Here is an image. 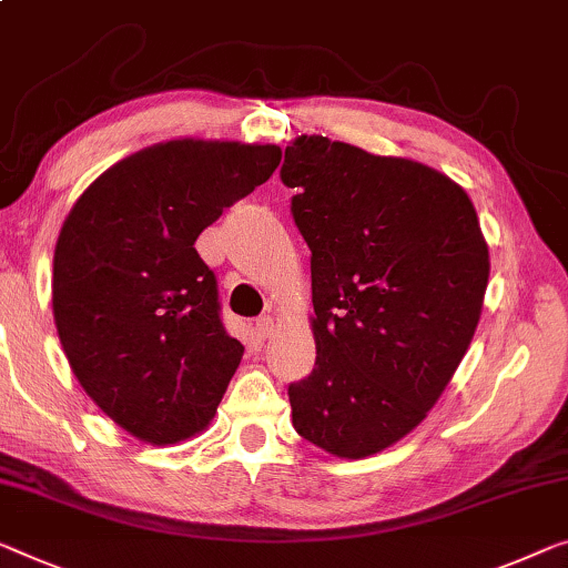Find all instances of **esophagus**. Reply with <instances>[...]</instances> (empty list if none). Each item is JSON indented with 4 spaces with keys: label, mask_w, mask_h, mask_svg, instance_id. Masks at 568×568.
Listing matches in <instances>:
<instances>
[{
    "label": "esophagus",
    "mask_w": 568,
    "mask_h": 568,
    "mask_svg": "<svg viewBox=\"0 0 568 568\" xmlns=\"http://www.w3.org/2000/svg\"><path fill=\"white\" fill-rule=\"evenodd\" d=\"M255 332H257V336H262V338H267L270 334H273V332H275V321H273V316H262V318H257Z\"/></svg>",
    "instance_id": "34e87169"
}]
</instances>
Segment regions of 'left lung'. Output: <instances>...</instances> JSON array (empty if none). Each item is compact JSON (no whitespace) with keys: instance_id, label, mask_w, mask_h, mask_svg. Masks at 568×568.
Here are the masks:
<instances>
[{"instance_id":"left-lung-1","label":"left lung","mask_w":568,"mask_h":568,"mask_svg":"<svg viewBox=\"0 0 568 568\" xmlns=\"http://www.w3.org/2000/svg\"><path fill=\"white\" fill-rule=\"evenodd\" d=\"M311 250L316 367L293 426L342 459L408 436L479 324L489 252L467 191L405 158L301 134L281 171Z\"/></svg>"}]
</instances>
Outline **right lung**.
<instances>
[{
	"label": "right lung",
	"instance_id": "add662e5",
	"mask_svg": "<svg viewBox=\"0 0 568 568\" xmlns=\"http://www.w3.org/2000/svg\"><path fill=\"white\" fill-rule=\"evenodd\" d=\"M277 145L171 140L101 173L65 216L53 316L75 379L132 436L209 426L244 346L226 334L199 234L281 165Z\"/></svg>",
	"mask_w": 568,
	"mask_h": 568
}]
</instances>
